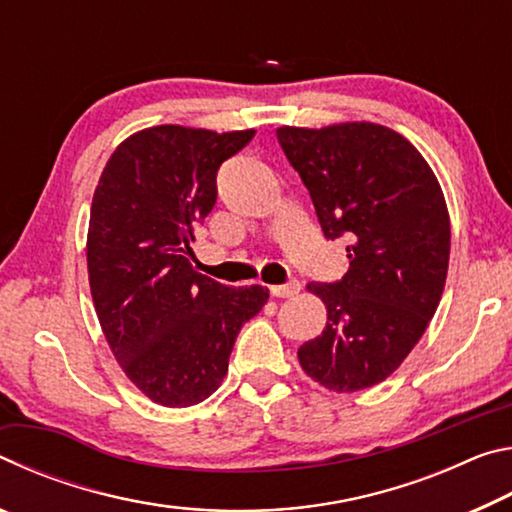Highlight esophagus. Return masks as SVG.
Instances as JSON below:
<instances>
[{"mask_svg":"<svg viewBox=\"0 0 512 512\" xmlns=\"http://www.w3.org/2000/svg\"><path fill=\"white\" fill-rule=\"evenodd\" d=\"M298 291H300V282L298 280H289V282H284V284H273V287H271V293H273V296H277V298H291V296H296Z\"/></svg>","mask_w":512,"mask_h":512,"instance_id":"obj_1","label":"esophagus"}]
</instances>
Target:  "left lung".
Instances as JSON below:
<instances>
[{"mask_svg":"<svg viewBox=\"0 0 512 512\" xmlns=\"http://www.w3.org/2000/svg\"><path fill=\"white\" fill-rule=\"evenodd\" d=\"M277 142L325 239H348V273L307 284L327 325L300 345V366L329 391H363L400 368L436 314L452 237L443 189L409 140L370 121L282 126Z\"/></svg>","mask_w":512,"mask_h":512,"instance_id":"8db88e82","label":"left lung"}]
</instances>
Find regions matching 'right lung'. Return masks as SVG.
Listing matches in <instances>:
<instances>
[{
	"mask_svg": "<svg viewBox=\"0 0 512 512\" xmlns=\"http://www.w3.org/2000/svg\"><path fill=\"white\" fill-rule=\"evenodd\" d=\"M253 137L146 128L117 146L94 189V309L126 377L155 404L183 409L210 397L239 329L268 300L266 287H225L187 257L194 228L216 203L219 167Z\"/></svg>",
	"mask_w": 512,
	"mask_h": 512,
	"instance_id": "1",
	"label": "right lung"
}]
</instances>
